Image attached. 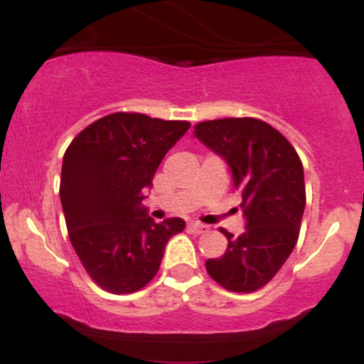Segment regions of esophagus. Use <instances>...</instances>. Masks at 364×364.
Wrapping results in <instances>:
<instances>
[{
  "label": "esophagus",
  "instance_id": "1",
  "mask_svg": "<svg viewBox=\"0 0 364 364\" xmlns=\"http://www.w3.org/2000/svg\"><path fill=\"white\" fill-rule=\"evenodd\" d=\"M188 229H190L191 232H195V235H203V232L208 231V225L200 223H190L188 224Z\"/></svg>",
  "mask_w": 364,
  "mask_h": 364
}]
</instances>
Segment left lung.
Segmentation results:
<instances>
[{"label": "left lung", "instance_id": "8db88e82", "mask_svg": "<svg viewBox=\"0 0 364 364\" xmlns=\"http://www.w3.org/2000/svg\"><path fill=\"white\" fill-rule=\"evenodd\" d=\"M193 135L228 162L246 219L237 237L223 229L228 250L208 258L207 272L228 291H258L298 241L306 203L301 159L282 133L257 118L202 121Z\"/></svg>", "mask_w": 364, "mask_h": 364}]
</instances>
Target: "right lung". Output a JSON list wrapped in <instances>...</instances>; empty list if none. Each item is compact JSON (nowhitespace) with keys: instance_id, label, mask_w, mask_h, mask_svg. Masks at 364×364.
I'll list each match as a JSON object with an SVG mask.
<instances>
[{"instance_id":"add662e5","label":"right lung","mask_w":364,"mask_h":364,"mask_svg":"<svg viewBox=\"0 0 364 364\" xmlns=\"http://www.w3.org/2000/svg\"><path fill=\"white\" fill-rule=\"evenodd\" d=\"M190 128L140 112H114L75 136L63 157L60 196L73 250L112 294L140 291L157 274L179 217L154 223L141 205L168 150Z\"/></svg>"}]
</instances>
